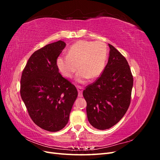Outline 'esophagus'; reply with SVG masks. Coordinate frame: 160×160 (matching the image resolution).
<instances>
[{"label":"esophagus","mask_w":160,"mask_h":160,"mask_svg":"<svg viewBox=\"0 0 160 160\" xmlns=\"http://www.w3.org/2000/svg\"><path fill=\"white\" fill-rule=\"evenodd\" d=\"M77 91H78V92H79L78 96L79 97V98H81V97L83 96V87H81V86L77 85Z\"/></svg>","instance_id":"esophagus-1"}]
</instances>
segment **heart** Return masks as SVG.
I'll return each mask as SVG.
<instances>
[{"label":"heart","mask_w":160,"mask_h":160,"mask_svg":"<svg viewBox=\"0 0 160 160\" xmlns=\"http://www.w3.org/2000/svg\"><path fill=\"white\" fill-rule=\"evenodd\" d=\"M107 58L108 49L104 42L79 41L69 48L68 55L57 58V65L61 73L69 78L79 67L81 69L77 75V80L83 83L89 77L95 79L101 75Z\"/></svg>","instance_id":"b5f03b06"}]
</instances>
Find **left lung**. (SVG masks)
Listing matches in <instances>:
<instances>
[{"mask_svg":"<svg viewBox=\"0 0 160 160\" xmlns=\"http://www.w3.org/2000/svg\"><path fill=\"white\" fill-rule=\"evenodd\" d=\"M109 47V59L102 73L83 92L89 122L100 130L113 127L123 117L131 103L133 84L126 59L113 46Z\"/></svg>","mask_w":160,"mask_h":160,"instance_id":"left-lung-1","label":"left lung"}]
</instances>
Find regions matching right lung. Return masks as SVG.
<instances>
[{
  "label": "right lung",
  "instance_id": "obj_1",
  "mask_svg": "<svg viewBox=\"0 0 160 160\" xmlns=\"http://www.w3.org/2000/svg\"><path fill=\"white\" fill-rule=\"evenodd\" d=\"M59 41L34 52L24 68L20 93L30 118L38 127L58 132L68 123L78 92L59 73L57 58L65 47Z\"/></svg>",
  "mask_w": 160,
  "mask_h": 160
}]
</instances>
